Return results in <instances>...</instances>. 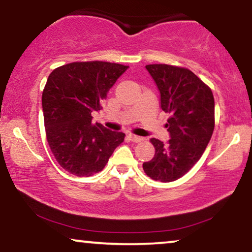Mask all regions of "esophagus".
I'll return each mask as SVG.
<instances>
[{
	"mask_svg": "<svg viewBox=\"0 0 252 252\" xmlns=\"http://www.w3.org/2000/svg\"><path fill=\"white\" fill-rule=\"evenodd\" d=\"M129 138H130V140L132 141V143H140V141L143 140V138L139 137V136H136V134H132V133L129 134Z\"/></svg>",
	"mask_w": 252,
	"mask_h": 252,
	"instance_id": "1",
	"label": "esophagus"
}]
</instances>
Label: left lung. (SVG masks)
<instances>
[{
  "instance_id": "left-lung-1",
  "label": "left lung",
  "mask_w": 252,
  "mask_h": 252,
  "mask_svg": "<svg viewBox=\"0 0 252 252\" xmlns=\"http://www.w3.org/2000/svg\"><path fill=\"white\" fill-rule=\"evenodd\" d=\"M146 69L160 91L162 111L170 114V139L163 144L152 138L155 155L143 169L152 179L169 183L189 172L207 148L215 129V99L192 70L165 63Z\"/></svg>"
}]
</instances>
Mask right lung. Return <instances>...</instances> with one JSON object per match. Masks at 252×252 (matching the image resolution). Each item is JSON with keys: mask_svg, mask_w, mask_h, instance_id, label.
I'll list each match as a JSON object with an SVG mask.
<instances>
[{"mask_svg": "<svg viewBox=\"0 0 252 252\" xmlns=\"http://www.w3.org/2000/svg\"><path fill=\"white\" fill-rule=\"evenodd\" d=\"M129 66L76 62L52 70L42 94L49 147L63 169L77 177L101 171L126 134L92 123V112Z\"/></svg>", "mask_w": 252, "mask_h": 252, "instance_id": "add662e5", "label": "right lung"}]
</instances>
